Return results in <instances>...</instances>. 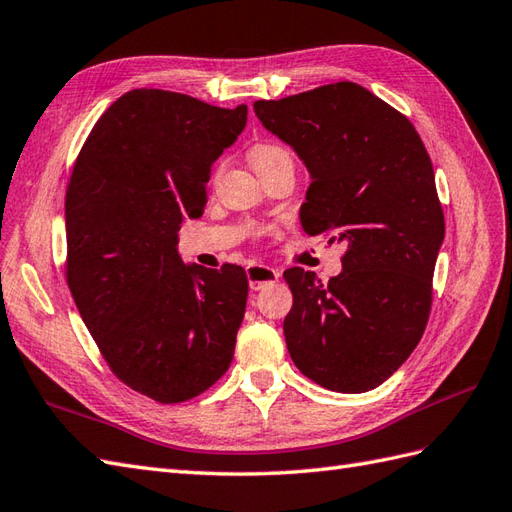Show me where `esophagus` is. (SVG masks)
<instances>
[{
    "mask_svg": "<svg viewBox=\"0 0 512 512\" xmlns=\"http://www.w3.org/2000/svg\"><path fill=\"white\" fill-rule=\"evenodd\" d=\"M246 277H248V285H251V290H261V287H266L270 283H274L279 279V272L264 266V264H251L246 268Z\"/></svg>",
    "mask_w": 512,
    "mask_h": 512,
    "instance_id": "esophagus-1",
    "label": "esophagus"
}]
</instances>
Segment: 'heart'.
Masks as SVG:
<instances>
[{"label": "heart", "instance_id": "obj_1", "mask_svg": "<svg viewBox=\"0 0 512 512\" xmlns=\"http://www.w3.org/2000/svg\"><path fill=\"white\" fill-rule=\"evenodd\" d=\"M248 157H251V164L255 166L257 173L272 164H277V162L292 160L290 151L281 147V144H277V142H257L251 149V153H248Z\"/></svg>", "mask_w": 512, "mask_h": 512}]
</instances>
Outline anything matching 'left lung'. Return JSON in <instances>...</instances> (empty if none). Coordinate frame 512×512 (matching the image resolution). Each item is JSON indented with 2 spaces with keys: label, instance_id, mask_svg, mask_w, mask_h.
I'll use <instances>...</instances> for the list:
<instances>
[{
  "label": "left lung",
  "instance_id": "1",
  "mask_svg": "<svg viewBox=\"0 0 512 512\" xmlns=\"http://www.w3.org/2000/svg\"><path fill=\"white\" fill-rule=\"evenodd\" d=\"M253 108L309 168L305 233L346 242L329 283L303 268L283 272L294 294L287 350L326 389H374L409 359L430 316L445 233L430 155L402 112L352 82Z\"/></svg>",
  "mask_w": 512,
  "mask_h": 512
}]
</instances>
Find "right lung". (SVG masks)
Segmentation results:
<instances>
[{
  "label": "right lung",
  "mask_w": 512,
  "mask_h": 512,
  "mask_svg": "<svg viewBox=\"0 0 512 512\" xmlns=\"http://www.w3.org/2000/svg\"><path fill=\"white\" fill-rule=\"evenodd\" d=\"M246 125V106L136 88L90 129L64 196V274L112 374L177 404L229 370L248 281L240 266H183L177 231L207 203L212 164Z\"/></svg>",
  "instance_id": "add662e5"
}]
</instances>
